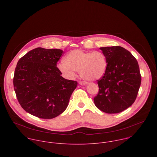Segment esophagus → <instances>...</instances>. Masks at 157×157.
<instances>
[{
  "label": "esophagus",
  "instance_id": "esophagus-1",
  "mask_svg": "<svg viewBox=\"0 0 157 157\" xmlns=\"http://www.w3.org/2000/svg\"><path fill=\"white\" fill-rule=\"evenodd\" d=\"M79 84L81 85V86H84V85H86V84H87V82H85V81H79Z\"/></svg>",
  "mask_w": 157,
  "mask_h": 157
}]
</instances>
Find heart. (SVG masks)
<instances>
[{
	"label": "heart",
	"instance_id": "b5f03b06",
	"mask_svg": "<svg viewBox=\"0 0 157 157\" xmlns=\"http://www.w3.org/2000/svg\"><path fill=\"white\" fill-rule=\"evenodd\" d=\"M107 68L106 58L101 52L73 50L66 55L64 61L58 64V70L68 79L75 77V71L84 80L94 81L101 79Z\"/></svg>",
	"mask_w": 157,
	"mask_h": 157
}]
</instances>
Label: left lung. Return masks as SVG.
<instances>
[{"label": "left lung", "instance_id": "1", "mask_svg": "<svg viewBox=\"0 0 157 157\" xmlns=\"http://www.w3.org/2000/svg\"><path fill=\"white\" fill-rule=\"evenodd\" d=\"M107 68L98 80L95 105L108 114L119 113L135 102L141 84L138 62L130 52L119 46L101 47Z\"/></svg>", "mask_w": 157, "mask_h": 157}]
</instances>
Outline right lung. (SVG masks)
I'll return each instance as SVG.
<instances>
[{
    "mask_svg": "<svg viewBox=\"0 0 157 157\" xmlns=\"http://www.w3.org/2000/svg\"><path fill=\"white\" fill-rule=\"evenodd\" d=\"M63 53L59 49L36 48L18 61L13 86L18 101L28 113L41 119L55 118L66 110L77 87L56 67Z\"/></svg>",
    "mask_w": 157,
    "mask_h": 157,
    "instance_id": "right-lung-1",
    "label": "right lung"
}]
</instances>
